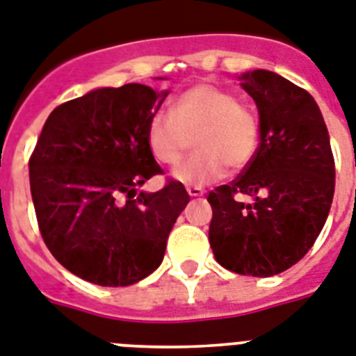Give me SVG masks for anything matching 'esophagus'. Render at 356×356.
Masks as SVG:
<instances>
[{"label": "esophagus", "mask_w": 356, "mask_h": 356, "mask_svg": "<svg viewBox=\"0 0 356 356\" xmlns=\"http://www.w3.org/2000/svg\"><path fill=\"white\" fill-rule=\"evenodd\" d=\"M186 192H188V195H190V197H202V195H204V190H202V188H199V186H188Z\"/></svg>", "instance_id": "esophagus-1"}]
</instances>
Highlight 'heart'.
Returning <instances> with one entry per match:
<instances>
[{"label":"heart","instance_id":"heart-1","mask_svg":"<svg viewBox=\"0 0 356 356\" xmlns=\"http://www.w3.org/2000/svg\"><path fill=\"white\" fill-rule=\"evenodd\" d=\"M193 139L195 154L173 168V179L188 186L219 181L255 159L261 141L259 118L235 94L211 83H199L179 94L172 113L152 115L146 143L154 159L175 164Z\"/></svg>","mask_w":356,"mask_h":356}]
</instances>
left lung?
<instances>
[{
  "instance_id": "8db88e82",
  "label": "left lung",
  "mask_w": 356,
  "mask_h": 356,
  "mask_svg": "<svg viewBox=\"0 0 356 356\" xmlns=\"http://www.w3.org/2000/svg\"><path fill=\"white\" fill-rule=\"evenodd\" d=\"M241 86L259 110L255 159L208 195L215 261L238 275L271 277L297 264L324 228L335 193V159L309 92L270 70L246 72ZM238 195L252 196L243 203Z\"/></svg>"
}]
</instances>
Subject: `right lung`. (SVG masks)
Segmentation results:
<instances>
[{"label":"right lung","mask_w":356,"mask_h":356,"mask_svg":"<svg viewBox=\"0 0 356 356\" xmlns=\"http://www.w3.org/2000/svg\"><path fill=\"white\" fill-rule=\"evenodd\" d=\"M168 92L139 83L97 88L54 108L29 161L41 237L70 273L130 286L163 262L190 195L179 181L137 186L163 173L146 132Z\"/></svg>","instance_id":"1"}]
</instances>
